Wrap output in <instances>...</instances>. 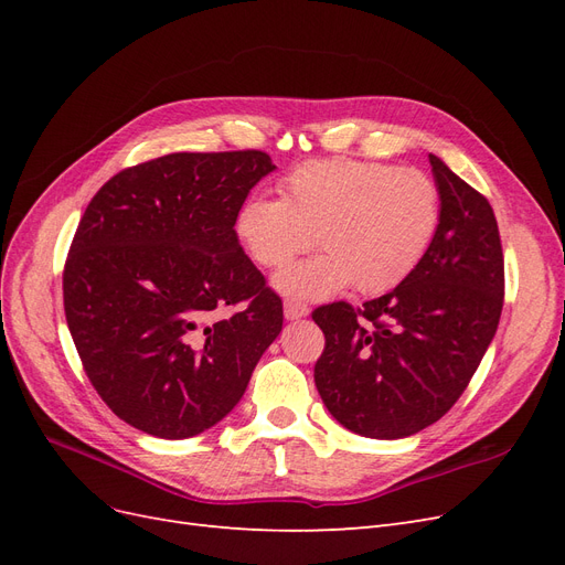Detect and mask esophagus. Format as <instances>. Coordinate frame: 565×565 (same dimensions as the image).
Listing matches in <instances>:
<instances>
[{
	"instance_id": "1",
	"label": "esophagus",
	"mask_w": 565,
	"mask_h": 565,
	"mask_svg": "<svg viewBox=\"0 0 565 565\" xmlns=\"http://www.w3.org/2000/svg\"><path fill=\"white\" fill-rule=\"evenodd\" d=\"M282 311H285V318H287V320H299V318H306V316H309V306L301 303V301L287 299V301H285V306H282Z\"/></svg>"
}]
</instances>
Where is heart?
Returning <instances> with one entry per match:
<instances>
[{
    "mask_svg": "<svg viewBox=\"0 0 565 565\" xmlns=\"http://www.w3.org/2000/svg\"><path fill=\"white\" fill-rule=\"evenodd\" d=\"M438 226L429 174L353 158L303 162L280 181V200L252 193L235 216L237 237L264 268L285 266L313 241L324 249L276 276L297 299H328L353 282L363 295L386 292L417 268Z\"/></svg>",
    "mask_w": 565,
    "mask_h": 565,
    "instance_id": "obj_1",
    "label": "heart"
}]
</instances>
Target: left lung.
I'll use <instances>...</instances> for the list:
<instances>
[{
	"instance_id": "obj_1",
	"label": "left lung",
	"mask_w": 565,
	"mask_h": 565,
	"mask_svg": "<svg viewBox=\"0 0 565 565\" xmlns=\"http://www.w3.org/2000/svg\"><path fill=\"white\" fill-rule=\"evenodd\" d=\"M440 226L429 252L391 292L353 309L320 306L316 386L349 431L393 440L438 422L465 393L498 332L504 256L490 202L431 156Z\"/></svg>"
}]
</instances>
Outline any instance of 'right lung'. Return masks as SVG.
<instances>
[{
  "label": "right lung",
  "mask_w": 565,
  "mask_h": 565,
  "mask_svg": "<svg viewBox=\"0 0 565 565\" xmlns=\"http://www.w3.org/2000/svg\"><path fill=\"white\" fill-rule=\"evenodd\" d=\"M276 164L262 150L172 152L92 198L63 270L65 320L113 413L181 440L241 403L282 330V301L243 252L235 216ZM226 305L242 311L224 319Z\"/></svg>",
  "instance_id": "add662e5"
}]
</instances>
